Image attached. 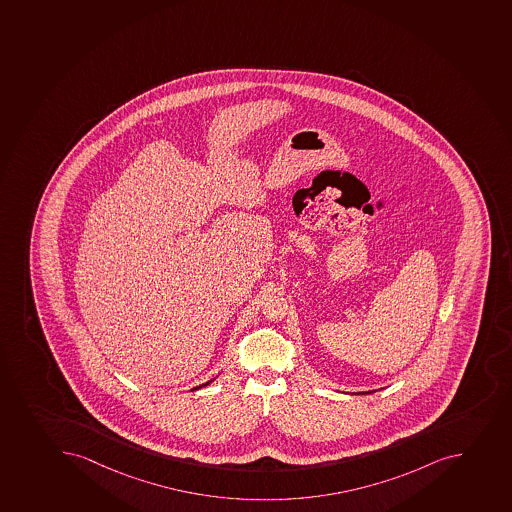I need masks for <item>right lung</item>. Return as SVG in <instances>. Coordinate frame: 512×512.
<instances>
[{
    "label": "right lung",
    "mask_w": 512,
    "mask_h": 512,
    "mask_svg": "<svg viewBox=\"0 0 512 512\" xmlns=\"http://www.w3.org/2000/svg\"><path fill=\"white\" fill-rule=\"evenodd\" d=\"M208 383H210V382L203 383V385H200V387H196L195 390H198V388H201V387H206V385H208Z\"/></svg>",
    "instance_id": "add662e5"
}]
</instances>
